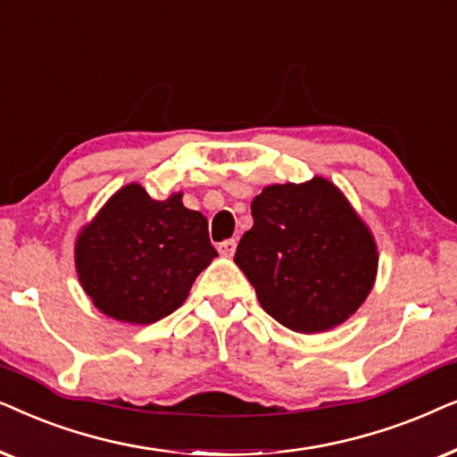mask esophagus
Returning a JSON list of instances; mask_svg holds the SVG:
<instances>
[{
    "instance_id": "obj_1",
    "label": "esophagus",
    "mask_w": 457,
    "mask_h": 457,
    "mask_svg": "<svg viewBox=\"0 0 457 457\" xmlns=\"http://www.w3.org/2000/svg\"><path fill=\"white\" fill-rule=\"evenodd\" d=\"M219 248V254H221V257H234V253H236V240H225V242H221V245L217 246Z\"/></svg>"
}]
</instances>
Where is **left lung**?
Wrapping results in <instances>:
<instances>
[{"label":"left lung","mask_w":457,"mask_h":457,"mask_svg":"<svg viewBox=\"0 0 457 457\" xmlns=\"http://www.w3.org/2000/svg\"><path fill=\"white\" fill-rule=\"evenodd\" d=\"M236 265L261 307L301 334L328 332L363 305L378 273L372 229L330 179L265 186Z\"/></svg>","instance_id":"8db88e82"}]
</instances>
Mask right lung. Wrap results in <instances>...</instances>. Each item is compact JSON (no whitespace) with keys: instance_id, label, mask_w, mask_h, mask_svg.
I'll list each match as a JSON object with an SVG mask.
<instances>
[{"instance_id":"right-lung-1","label":"right lung","mask_w":457,"mask_h":457,"mask_svg":"<svg viewBox=\"0 0 457 457\" xmlns=\"http://www.w3.org/2000/svg\"><path fill=\"white\" fill-rule=\"evenodd\" d=\"M181 198L184 192L154 200L131 181L79 229V282L108 318L136 326L167 318L217 257L206 217L186 209Z\"/></svg>"}]
</instances>
